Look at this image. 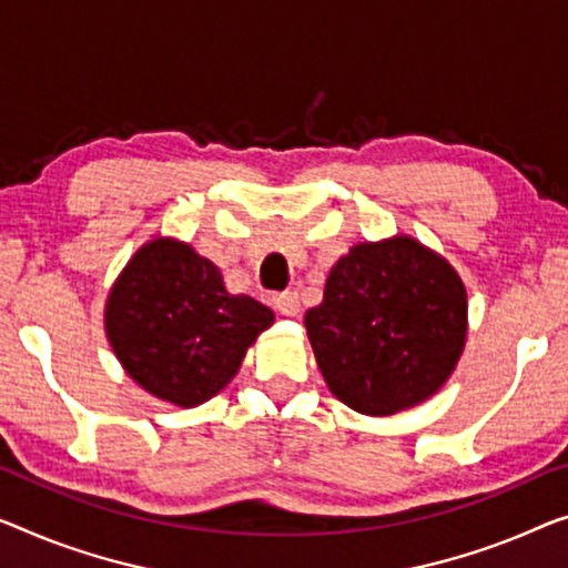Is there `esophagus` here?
<instances>
[{"label":"esophagus","instance_id":"obj_1","mask_svg":"<svg viewBox=\"0 0 568 568\" xmlns=\"http://www.w3.org/2000/svg\"><path fill=\"white\" fill-rule=\"evenodd\" d=\"M273 303H275V308L283 313V316H298V311H301V298H298V293H295V291L277 293Z\"/></svg>","mask_w":568,"mask_h":568}]
</instances>
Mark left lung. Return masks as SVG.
<instances>
[{"instance_id":"8db88e82","label":"left lung","mask_w":568,"mask_h":568,"mask_svg":"<svg viewBox=\"0 0 568 568\" xmlns=\"http://www.w3.org/2000/svg\"><path fill=\"white\" fill-rule=\"evenodd\" d=\"M306 332L338 400L393 416L452 375L467 338V291L444 257L410 236L365 242L332 267Z\"/></svg>"}]
</instances>
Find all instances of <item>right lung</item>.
<instances>
[{"mask_svg": "<svg viewBox=\"0 0 568 568\" xmlns=\"http://www.w3.org/2000/svg\"><path fill=\"white\" fill-rule=\"evenodd\" d=\"M273 318L260 301L226 291L214 262L175 240L145 244L106 301V336L126 375L181 408L222 390Z\"/></svg>", "mask_w": 568, "mask_h": 568, "instance_id": "obj_1", "label": "right lung"}]
</instances>
